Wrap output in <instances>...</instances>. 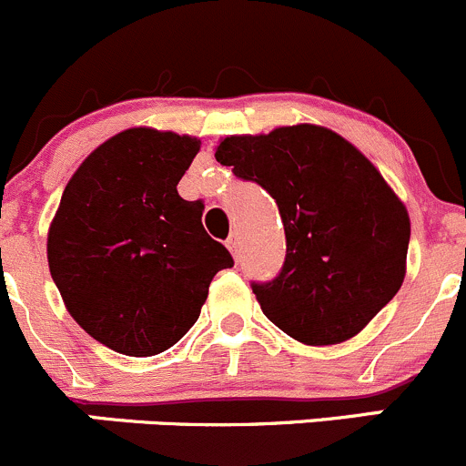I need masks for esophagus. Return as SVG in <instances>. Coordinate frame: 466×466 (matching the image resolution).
Segmentation results:
<instances>
[{"label": "esophagus", "mask_w": 466, "mask_h": 466, "mask_svg": "<svg viewBox=\"0 0 466 466\" xmlns=\"http://www.w3.org/2000/svg\"><path fill=\"white\" fill-rule=\"evenodd\" d=\"M227 247H228V251H231L233 253V256L235 258H238V251H239V239H238V235H231V238H228L227 239Z\"/></svg>", "instance_id": "obj_1"}]
</instances>
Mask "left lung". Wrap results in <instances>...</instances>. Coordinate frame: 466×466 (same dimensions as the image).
<instances>
[{"instance_id": "left-lung-1", "label": "left lung", "mask_w": 466, "mask_h": 466, "mask_svg": "<svg viewBox=\"0 0 466 466\" xmlns=\"http://www.w3.org/2000/svg\"><path fill=\"white\" fill-rule=\"evenodd\" d=\"M215 158L279 204L283 269L269 283H251L271 324L329 347L360 333L394 299L405 279L408 210L351 142L297 124L224 137Z\"/></svg>"}]
</instances>
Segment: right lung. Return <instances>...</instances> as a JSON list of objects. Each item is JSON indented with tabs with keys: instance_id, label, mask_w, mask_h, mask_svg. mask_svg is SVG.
<instances>
[{
	"instance_id": "1",
	"label": "right lung",
	"mask_w": 466,
	"mask_h": 466,
	"mask_svg": "<svg viewBox=\"0 0 466 466\" xmlns=\"http://www.w3.org/2000/svg\"><path fill=\"white\" fill-rule=\"evenodd\" d=\"M201 142L137 127L96 147L66 186L47 235L52 279L90 338L133 358L156 356L199 319L231 253L178 197Z\"/></svg>"
}]
</instances>
